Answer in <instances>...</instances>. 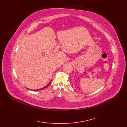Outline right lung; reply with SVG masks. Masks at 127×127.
Segmentation results:
<instances>
[{"label": "right lung", "mask_w": 127, "mask_h": 127, "mask_svg": "<svg viewBox=\"0 0 127 127\" xmlns=\"http://www.w3.org/2000/svg\"><path fill=\"white\" fill-rule=\"evenodd\" d=\"M50 83H51V82H50ZM50 83H49V84H50ZM49 84H48V85H47V86H46V87H44V88H41V89H37V90H41V89H44V88H45V87H47V86H48V85H49Z\"/></svg>", "instance_id": "obj_1"}]
</instances>
